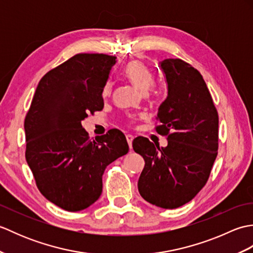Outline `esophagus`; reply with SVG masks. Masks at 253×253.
I'll list each match as a JSON object with an SVG mask.
<instances>
[{
	"label": "esophagus",
	"mask_w": 253,
	"mask_h": 253,
	"mask_svg": "<svg viewBox=\"0 0 253 253\" xmlns=\"http://www.w3.org/2000/svg\"><path fill=\"white\" fill-rule=\"evenodd\" d=\"M126 139H127L128 146H129V149L131 150V149H132V140H133V136H131V135H127V136H126Z\"/></svg>",
	"instance_id": "esophagus-1"
}]
</instances>
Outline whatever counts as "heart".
Listing matches in <instances>:
<instances>
[{
    "label": "heart",
    "mask_w": 253,
    "mask_h": 253,
    "mask_svg": "<svg viewBox=\"0 0 253 253\" xmlns=\"http://www.w3.org/2000/svg\"><path fill=\"white\" fill-rule=\"evenodd\" d=\"M126 76L130 82L142 91H147L150 87L152 88V92H157L153 84V75L149 67L143 62L139 60H133L129 62L125 67ZM111 84H107L104 88V93L107 94L111 91Z\"/></svg>",
    "instance_id": "obj_1"
}]
</instances>
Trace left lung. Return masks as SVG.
Segmentation results:
<instances>
[{
    "label": "left lung",
    "instance_id": "1",
    "mask_svg": "<svg viewBox=\"0 0 253 253\" xmlns=\"http://www.w3.org/2000/svg\"><path fill=\"white\" fill-rule=\"evenodd\" d=\"M168 98L159 107L155 130L168 137L160 148L147 138L132 142L144 168L138 190L144 200L163 209L189 202L206 186L218 149V114L202 75L179 58L161 62Z\"/></svg>",
    "mask_w": 253,
    "mask_h": 253
}]
</instances>
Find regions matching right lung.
I'll return each mask as SVG.
<instances>
[{"label":"right lung","mask_w":253,"mask_h":253,"mask_svg":"<svg viewBox=\"0 0 253 253\" xmlns=\"http://www.w3.org/2000/svg\"><path fill=\"white\" fill-rule=\"evenodd\" d=\"M115 63L99 53L74 55L41 78L26 114L25 155L36 185L69 212L98 200L106 166L129 150L121 130L90 139L82 125L103 109L102 92Z\"/></svg>","instance_id":"1"}]
</instances>
